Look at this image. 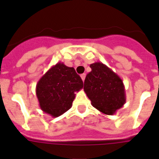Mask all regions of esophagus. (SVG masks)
Wrapping results in <instances>:
<instances>
[{
	"instance_id": "esophagus-1",
	"label": "esophagus",
	"mask_w": 159,
	"mask_h": 159,
	"mask_svg": "<svg viewBox=\"0 0 159 159\" xmlns=\"http://www.w3.org/2000/svg\"><path fill=\"white\" fill-rule=\"evenodd\" d=\"M81 79H82V81H85V74H81Z\"/></svg>"
}]
</instances>
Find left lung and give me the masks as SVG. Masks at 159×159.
<instances>
[{"label":"left lung","instance_id":"obj_1","mask_svg":"<svg viewBox=\"0 0 159 159\" xmlns=\"http://www.w3.org/2000/svg\"><path fill=\"white\" fill-rule=\"evenodd\" d=\"M85 77L84 91L94 108L105 115H113L126 102L125 87L122 79L102 62L90 65Z\"/></svg>","mask_w":159,"mask_h":159}]
</instances>
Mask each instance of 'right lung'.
<instances>
[{
    "mask_svg": "<svg viewBox=\"0 0 159 159\" xmlns=\"http://www.w3.org/2000/svg\"><path fill=\"white\" fill-rule=\"evenodd\" d=\"M82 88V80L74 67L58 62L39 80L35 93L42 111L58 117L72 107L75 93Z\"/></svg>",
    "mask_w": 159,
    "mask_h": 159,
    "instance_id": "obj_1",
    "label": "right lung"
}]
</instances>
